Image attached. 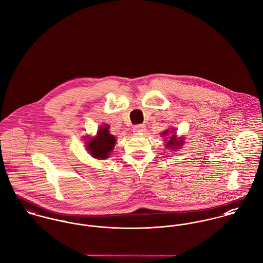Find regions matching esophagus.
Here are the masks:
<instances>
[{"mask_svg":"<svg viewBox=\"0 0 263 263\" xmlns=\"http://www.w3.org/2000/svg\"><path fill=\"white\" fill-rule=\"evenodd\" d=\"M146 130V125L145 124H137L133 127V132L136 134H143Z\"/></svg>","mask_w":263,"mask_h":263,"instance_id":"obj_1","label":"esophagus"}]
</instances>
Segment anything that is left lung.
<instances>
[{"label": "left lung", "mask_w": 263, "mask_h": 263, "mask_svg": "<svg viewBox=\"0 0 263 263\" xmlns=\"http://www.w3.org/2000/svg\"><path fill=\"white\" fill-rule=\"evenodd\" d=\"M167 134H168V130H165L162 135H163V136H166ZM181 145H182V140L176 141V140H175V135H173V136L170 138L169 142L166 144V147L171 148V149H177V148L180 147Z\"/></svg>", "instance_id": "1"}]
</instances>
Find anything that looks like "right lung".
<instances>
[{
	"label": "right lung",
	"mask_w": 263,
	"mask_h": 263,
	"mask_svg": "<svg viewBox=\"0 0 263 263\" xmlns=\"http://www.w3.org/2000/svg\"><path fill=\"white\" fill-rule=\"evenodd\" d=\"M115 146V138L108 132V125H102L95 139H90L87 142L89 153L96 159H105L109 157V153Z\"/></svg>",
	"instance_id": "add662e5"
}]
</instances>
